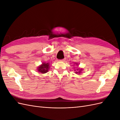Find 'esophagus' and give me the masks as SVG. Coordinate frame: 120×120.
Masks as SVG:
<instances>
[{
	"label": "esophagus",
	"instance_id": "esophagus-1",
	"mask_svg": "<svg viewBox=\"0 0 120 120\" xmlns=\"http://www.w3.org/2000/svg\"><path fill=\"white\" fill-rule=\"evenodd\" d=\"M65 60H66V59H64L61 60V61H64Z\"/></svg>",
	"mask_w": 120,
	"mask_h": 120
}]
</instances>
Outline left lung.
Listing matches in <instances>:
<instances>
[{"label": "left lung", "instance_id": "8db88e82", "mask_svg": "<svg viewBox=\"0 0 120 120\" xmlns=\"http://www.w3.org/2000/svg\"><path fill=\"white\" fill-rule=\"evenodd\" d=\"M74 64H75V65H77V66H78V67H79V64H78V63H74ZM82 68H78H78L76 69H75V73L76 74H78V75H80L81 74V72H82Z\"/></svg>", "mask_w": 120, "mask_h": 120}]
</instances>
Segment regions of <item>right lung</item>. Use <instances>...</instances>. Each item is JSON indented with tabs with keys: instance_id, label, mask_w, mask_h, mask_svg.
Here are the masks:
<instances>
[{
	"instance_id": "add662e5",
	"label": "right lung",
	"mask_w": 120,
	"mask_h": 120,
	"mask_svg": "<svg viewBox=\"0 0 120 120\" xmlns=\"http://www.w3.org/2000/svg\"><path fill=\"white\" fill-rule=\"evenodd\" d=\"M50 68V64L43 62L41 64L39 65L37 68L38 71L41 72V74H45L49 71Z\"/></svg>"
}]
</instances>
